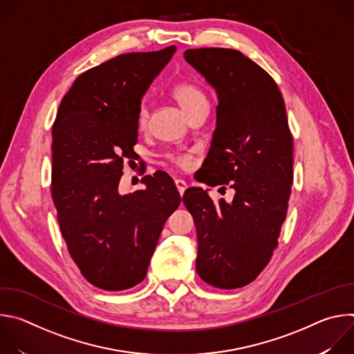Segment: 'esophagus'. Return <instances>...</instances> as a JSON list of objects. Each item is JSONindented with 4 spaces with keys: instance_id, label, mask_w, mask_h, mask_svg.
Listing matches in <instances>:
<instances>
[{
    "instance_id": "34e87169",
    "label": "esophagus",
    "mask_w": 354,
    "mask_h": 354,
    "mask_svg": "<svg viewBox=\"0 0 354 354\" xmlns=\"http://www.w3.org/2000/svg\"><path fill=\"white\" fill-rule=\"evenodd\" d=\"M175 185H176V189L179 192V194L183 196V193H185V190L187 187V183L185 180H182V179H175Z\"/></svg>"
}]
</instances>
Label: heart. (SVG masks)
Wrapping results in <instances>:
<instances>
[{
    "instance_id": "1",
    "label": "heart",
    "mask_w": 354,
    "mask_h": 354,
    "mask_svg": "<svg viewBox=\"0 0 354 354\" xmlns=\"http://www.w3.org/2000/svg\"><path fill=\"white\" fill-rule=\"evenodd\" d=\"M172 96L182 109L192 116L200 106L207 105V97L205 92L192 82H179L172 88ZM149 120V111L145 105H141L137 113V126L140 130H147ZM169 161L179 168H189L193 161V153H172L168 156Z\"/></svg>"
}]
</instances>
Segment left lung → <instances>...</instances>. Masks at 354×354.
Instances as JSON below:
<instances>
[{
	"instance_id": "8db88e82",
	"label": "left lung",
	"mask_w": 354,
	"mask_h": 354,
	"mask_svg": "<svg viewBox=\"0 0 354 354\" xmlns=\"http://www.w3.org/2000/svg\"><path fill=\"white\" fill-rule=\"evenodd\" d=\"M185 60L216 89L217 123L198 182L230 186L218 203L189 187L183 203L197 230L201 280L232 290L254 281L277 248L292 185V136L274 80L238 50L187 48Z\"/></svg>"
}]
</instances>
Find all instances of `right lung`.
Listing matches in <instances>:
<instances>
[{"label": "right lung", "instance_id": "add662e5", "mask_svg": "<svg viewBox=\"0 0 354 354\" xmlns=\"http://www.w3.org/2000/svg\"><path fill=\"white\" fill-rule=\"evenodd\" d=\"M176 47L126 53L82 73L64 95L52 129V197L68 254L95 287L141 283L161 231L180 205L169 175H145L144 189L119 182L137 144V113L149 84Z\"/></svg>", "mask_w": 354, "mask_h": 354}]
</instances>
